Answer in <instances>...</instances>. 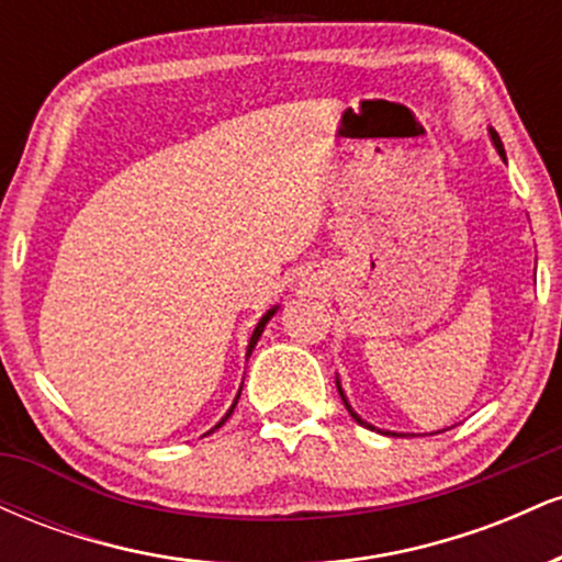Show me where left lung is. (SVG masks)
<instances>
[{
	"label": "left lung",
	"mask_w": 562,
	"mask_h": 562,
	"mask_svg": "<svg viewBox=\"0 0 562 562\" xmlns=\"http://www.w3.org/2000/svg\"><path fill=\"white\" fill-rule=\"evenodd\" d=\"M488 139H492V145L496 147V153H499V158L505 160L507 164V156H505V147H502V139H499V134L494 132V128H488ZM335 385H338V393H340V398H344V404H346V409H348V415L353 417V420H357L359 425H364V428H370V430H378V434H385V436H406V434H393V430H380V428H375V425H370L367 420H362V417L357 415V409H353L351 404H348V398H346V393H344V389H340V378H335ZM434 434H441V430H434Z\"/></svg>",
	"instance_id": "left-lung-1"
}]
</instances>
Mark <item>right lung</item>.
Listing matches in <instances>:
<instances>
[{
	"instance_id": "1",
	"label": "right lung",
	"mask_w": 562,
	"mask_h": 562,
	"mask_svg": "<svg viewBox=\"0 0 562 562\" xmlns=\"http://www.w3.org/2000/svg\"><path fill=\"white\" fill-rule=\"evenodd\" d=\"M277 308H280V306H272V308H269V312H267V314H263V317L259 319V325H256V327H254V333H250V340H248V348H245V359H248V357H250V353H254V348H256V344H259V338H261L263 327H267V322L274 317V314H277ZM240 391H243V385H240ZM240 391H237L235 402H232V406H229V409H227V415H224V417H222V420H218V423L214 425V428H211V430H209V434H214V430H218V428H222V425H224V423H227V420H229V417H232V412H235V406H237V398H240Z\"/></svg>"
}]
</instances>
